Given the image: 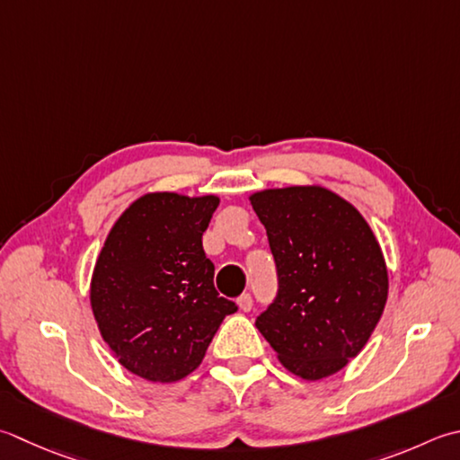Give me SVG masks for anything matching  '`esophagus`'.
<instances>
[{"mask_svg":"<svg viewBox=\"0 0 460 460\" xmlns=\"http://www.w3.org/2000/svg\"><path fill=\"white\" fill-rule=\"evenodd\" d=\"M237 305H239V309H241L243 313H249L251 309H253V296H251L249 293L241 295L239 299H237Z\"/></svg>","mask_w":460,"mask_h":460,"instance_id":"34e87169","label":"esophagus"}]
</instances>
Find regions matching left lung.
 Wrapping results in <instances>:
<instances>
[{"label":"left lung","mask_w":460,"mask_h":460,"mask_svg":"<svg viewBox=\"0 0 460 460\" xmlns=\"http://www.w3.org/2000/svg\"><path fill=\"white\" fill-rule=\"evenodd\" d=\"M265 225L279 293L255 327L305 381L339 373L361 353L389 295L379 241L355 205L321 185L249 195Z\"/></svg>","instance_id":"8db88e82"}]
</instances>
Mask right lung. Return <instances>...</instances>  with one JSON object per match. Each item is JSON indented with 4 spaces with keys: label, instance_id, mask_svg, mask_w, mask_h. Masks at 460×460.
<instances>
[{
    "label": "right lung",
    "instance_id": "add662e5",
    "mask_svg": "<svg viewBox=\"0 0 460 460\" xmlns=\"http://www.w3.org/2000/svg\"><path fill=\"white\" fill-rule=\"evenodd\" d=\"M217 195L151 191L125 209L97 255L89 301L111 355L151 383L201 365L233 301L215 291L203 251Z\"/></svg>",
    "mask_w": 460,
    "mask_h": 460
}]
</instances>
